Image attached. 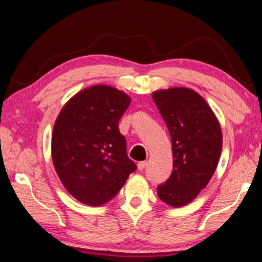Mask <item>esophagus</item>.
Returning a JSON list of instances; mask_svg holds the SVG:
<instances>
[{
	"label": "esophagus",
	"instance_id": "esophagus-1",
	"mask_svg": "<svg viewBox=\"0 0 262 262\" xmlns=\"http://www.w3.org/2000/svg\"><path fill=\"white\" fill-rule=\"evenodd\" d=\"M146 166H147V161H140V162H138V165H137L139 170H143Z\"/></svg>",
	"mask_w": 262,
	"mask_h": 262
}]
</instances>
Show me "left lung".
<instances>
[{
    "label": "left lung",
    "instance_id": "8db88e82",
    "mask_svg": "<svg viewBox=\"0 0 262 262\" xmlns=\"http://www.w3.org/2000/svg\"><path fill=\"white\" fill-rule=\"evenodd\" d=\"M168 128L173 170L157 191L173 208L190 203L210 179L220 161L223 135L215 113L192 89L173 87L152 94Z\"/></svg>",
    "mask_w": 262,
    "mask_h": 262
}]
</instances>
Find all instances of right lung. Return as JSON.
<instances>
[{
    "label": "right lung",
    "instance_id": "1",
    "mask_svg": "<svg viewBox=\"0 0 262 262\" xmlns=\"http://www.w3.org/2000/svg\"><path fill=\"white\" fill-rule=\"evenodd\" d=\"M131 98L105 84L75 94L52 132V161L60 181L79 202L97 207L117 195L137 166L126 154L118 122Z\"/></svg>",
    "mask_w": 262,
    "mask_h": 262
}]
</instances>
